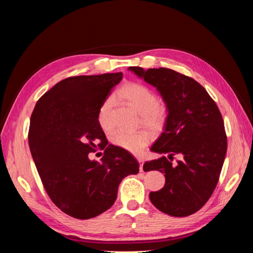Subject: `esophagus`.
I'll use <instances>...</instances> for the list:
<instances>
[{"instance_id": "esophagus-1", "label": "esophagus", "mask_w": 253, "mask_h": 253, "mask_svg": "<svg viewBox=\"0 0 253 253\" xmlns=\"http://www.w3.org/2000/svg\"><path fill=\"white\" fill-rule=\"evenodd\" d=\"M137 160L140 163V172H143V158L142 157H137Z\"/></svg>"}]
</instances>
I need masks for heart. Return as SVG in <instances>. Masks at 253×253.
Listing matches in <instances>:
<instances>
[{
    "label": "heart",
    "mask_w": 253,
    "mask_h": 253,
    "mask_svg": "<svg viewBox=\"0 0 253 253\" xmlns=\"http://www.w3.org/2000/svg\"><path fill=\"white\" fill-rule=\"evenodd\" d=\"M117 96L126 100L140 114L141 124L153 131H159L164 127L168 119L167 105L158 100V96L149 86L139 82H129L122 85L117 91ZM112 98H106L100 105L97 114L98 124L103 131H111L114 127ZM152 139V135L147 131L126 132L117 131L112 134L111 142L133 154H139L145 145Z\"/></svg>",
    "instance_id": "obj_1"
}]
</instances>
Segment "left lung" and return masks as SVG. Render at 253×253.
<instances>
[{"label": "left lung", "instance_id": "1", "mask_svg": "<svg viewBox=\"0 0 253 253\" xmlns=\"http://www.w3.org/2000/svg\"><path fill=\"white\" fill-rule=\"evenodd\" d=\"M128 70L156 87L169 111L164 132L151 147L163 156L143 165L145 172L157 170L166 177L164 188L151 192L150 201L171 216L191 215L217 185L227 152L223 117L207 90L188 76L165 67ZM175 155L183 158L172 166Z\"/></svg>", "mask_w": 253, "mask_h": 253}]
</instances>
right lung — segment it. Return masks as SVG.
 Masks as SVG:
<instances>
[{"label": "right lung", "instance_id": "obj_1", "mask_svg": "<svg viewBox=\"0 0 253 253\" xmlns=\"http://www.w3.org/2000/svg\"><path fill=\"white\" fill-rule=\"evenodd\" d=\"M121 79L122 73L66 78L38 100L30 117L29 149L44 189L72 217L88 219L110 209L121 180L139 172L131 153L108 145L97 120ZM97 146L105 150L101 163L88 158Z\"/></svg>", "mask_w": 253, "mask_h": 253}]
</instances>
